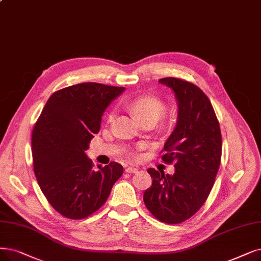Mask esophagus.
<instances>
[{"mask_svg":"<svg viewBox=\"0 0 261 261\" xmlns=\"http://www.w3.org/2000/svg\"><path fill=\"white\" fill-rule=\"evenodd\" d=\"M126 172H128V173H136V172H138V169L137 168H134V167H128V168H126Z\"/></svg>","mask_w":261,"mask_h":261,"instance_id":"34e87169","label":"esophagus"}]
</instances>
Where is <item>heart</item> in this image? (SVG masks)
<instances>
[{
	"mask_svg": "<svg viewBox=\"0 0 261 261\" xmlns=\"http://www.w3.org/2000/svg\"><path fill=\"white\" fill-rule=\"evenodd\" d=\"M126 107L136 116L142 123H156L164 117L166 113V103L159 97L145 95L134 98L126 102ZM114 113L108 116V121H112Z\"/></svg>",
	"mask_w": 261,
	"mask_h": 261,
	"instance_id": "1",
	"label": "heart"
}]
</instances>
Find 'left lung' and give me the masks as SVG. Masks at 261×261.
I'll return each mask as SVG.
<instances>
[{
    "instance_id": "left-lung-1",
    "label": "left lung",
    "mask_w": 261,
    "mask_h": 261,
    "mask_svg": "<svg viewBox=\"0 0 261 261\" xmlns=\"http://www.w3.org/2000/svg\"><path fill=\"white\" fill-rule=\"evenodd\" d=\"M159 81L172 89L178 102V121L162 155L165 163H174L175 170L170 175L149 168L152 186L144 192L143 201L159 221L180 224L200 209L212 190L221 164L222 135L201 89L173 77Z\"/></svg>"
}]
</instances>
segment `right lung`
<instances>
[{
  "label": "right lung",
  "instance_id": "obj_1",
  "mask_svg": "<svg viewBox=\"0 0 261 261\" xmlns=\"http://www.w3.org/2000/svg\"><path fill=\"white\" fill-rule=\"evenodd\" d=\"M124 90L96 82L59 90L34 125L32 156L38 185L52 207L70 220L96 212L123 174L116 162L93 170L86 151L99 132L102 113Z\"/></svg>",
  "mask_w": 261,
  "mask_h": 261
}]
</instances>
